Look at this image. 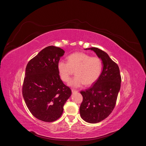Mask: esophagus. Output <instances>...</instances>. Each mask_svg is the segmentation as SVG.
<instances>
[{
    "label": "esophagus",
    "instance_id": "1",
    "mask_svg": "<svg viewBox=\"0 0 146 146\" xmlns=\"http://www.w3.org/2000/svg\"><path fill=\"white\" fill-rule=\"evenodd\" d=\"M72 93H77L78 92V91L76 90H74V89H72Z\"/></svg>",
    "mask_w": 146,
    "mask_h": 146
}]
</instances>
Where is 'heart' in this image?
<instances>
[{"label":"heart","instance_id":"obj_1","mask_svg":"<svg viewBox=\"0 0 146 146\" xmlns=\"http://www.w3.org/2000/svg\"><path fill=\"white\" fill-rule=\"evenodd\" d=\"M102 67L100 58L80 52L69 55L68 62L60 61L58 64L60 78L66 82L70 81L73 70H75L76 76L69 82L73 87L92 84L100 76Z\"/></svg>","mask_w":146,"mask_h":146}]
</instances>
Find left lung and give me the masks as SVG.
Masks as SVG:
<instances>
[{"label": "left lung", "instance_id": "1", "mask_svg": "<svg viewBox=\"0 0 146 146\" xmlns=\"http://www.w3.org/2000/svg\"><path fill=\"white\" fill-rule=\"evenodd\" d=\"M93 50L103 62L102 72L89 88L80 92L83 100L80 105L81 117L95 123L106 118L113 111L121 87V77L118 65L105 51L96 47Z\"/></svg>", "mask_w": 146, "mask_h": 146}]
</instances>
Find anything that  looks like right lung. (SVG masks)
<instances>
[{"instance_id": "add662e5", "label": "right lung", "mask_w": 146, "mask_h": 146, "mask_svg": "<svg viewBox=\"0 0 146 146\" xmlns=\"http://www.w3.org/2000/svg\"><path fill=\"white\" fill-rule=\"evenodd\" d=\"M65 51L48 46L28 63L23 85V95L29 110L44 122L58 119L70 96V88L60 78L58 64Z\"/></svg>"}]
</instances>
